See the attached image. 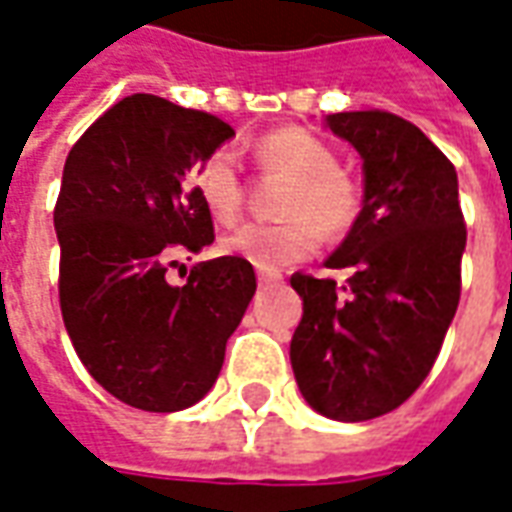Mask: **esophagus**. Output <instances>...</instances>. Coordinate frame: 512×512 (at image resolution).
Here are the masks:
<instances>
[{
  "label": "esophagus",
  "instance_id": "34e87169",
  "mask_svg": "<svg viewBox=\"0 0 512 512\" xmlns=\"http://www.w3.org/2000/svg\"><path fill=\"white\" fill-rule=\"evenodd\" d=\"M273 281H275V275H270V273H259V286L273 284Z\"/></svg>",
  "mask_w": 512,
  "mask_h": 512
}]
</instances>
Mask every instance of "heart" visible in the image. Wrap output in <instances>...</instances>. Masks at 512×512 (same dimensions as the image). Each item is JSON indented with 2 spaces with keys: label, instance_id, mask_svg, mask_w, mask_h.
Returning a JSON list of instances; mask_svg holds the SVG:
<instances>
[{
  "label": "heart",
  "instance_id": "b5f03b06",
  "mask_svg": "<svg viewBox=\"0 0 512 512\" xmlns=\"http://www.w3.org/2000/svg\"><path fill=\"white\" fill-rule=\"evenodd\" d=\"M256 157L267 170L289 179L281 201L284 223H245L223 239V250L256 270L278 273L308 259L320 248V228L342 237L361 215V184L336 165V154L300 126L267 132L256 143ZM192 195L217 223H234L242 209V181L228 154H215L192 173Z\"/></svg>",
  "mask_w": 512,
  "mask_h": 512
}]
</instances>
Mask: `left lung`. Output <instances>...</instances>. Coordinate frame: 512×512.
<instances>
[{
    "instance_id": "obj_1",
    "label": "left lung",
    "mask_w": 512,
    "mask_h": 512,
    "mask_svg": "<svg viewBox=\"0 0 512 512\" xmlns=\"http://www.w3.org/2000/svg\"><path fill=\"white\" fill-rule=\"evenodd\" d=\"M364 159V209L328 267L295 273L303 320L289 358L306 402L339 422L400 408L436 364L460 300L466 223L458 173L427 134L386 110L328 115Z\"/></svg>"
}]
</instances>
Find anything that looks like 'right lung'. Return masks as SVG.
Returning <instances> with one entry per match:
<instances>
[{
    "label": "right lung",
    "mask_w": 512,
    "mask_h": 512,
    "mask_svg": "<svg viewBox=\"0 0 512 512\" xmlns=\"http://www.w3.org/2000/svg\"><path fill=\"white\" fill-rule=\"evenodd\" d=\"M234 129L217 115L134 93L68 151L54 206L60 311L79 361L115 400L170 413L215 386L256 292L253 264L220 256L168 284L176 250L215 239L187 184Z\"/></svg>",
    "instance_id": "add662e5"
}]
</instances>
